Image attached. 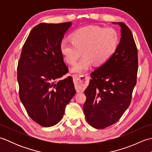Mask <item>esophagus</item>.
I'll return each instance as SVG.
<instances>
[{"instance_id": "obj_1", "label": "esophagus", "mask_w": 152, "mask_h": 152, "mask_svg": "<svg viewBox=\"0 0 152 152\" xmlns=\"http://www.w3.org/2000/svg\"><path fill=\"white\" fill-rule=\"evenodd\" d=\"M72 78L75 83L76 89L78 91H82L85 88L86 82L88 81L89 78L86 76H78L76 74H73Z\"/></svg>"}]
</instances>
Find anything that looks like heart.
I'll return each instance as SVG.
<instances>
[{"mask_svg": "<svg viewBox=\"0 0 152 152\" xmlns=\"http://www.w3.org/2000/svg\"><path fill=\"white\" fill-rule=\"evenodd\" d=\"M119 44L117 32L112 28L89 26L72 33L71 42L63 40L61 52L67 63L74 64L82 51L83 57L71 69L73 73L82 74L92 64L103 65L114 56Z\"/></svg>", "mask_w": 152, "mask_h": 152, "instance_id": "heart-1", "label": "heart"}]
</instances>
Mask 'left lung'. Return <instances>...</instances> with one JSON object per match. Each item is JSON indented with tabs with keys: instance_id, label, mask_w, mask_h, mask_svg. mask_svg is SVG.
<instances>
[{
	"instance_id": "obj_1",
	"label": "left lung",
	"mask_w": 152,
	"mask_h": 152,
	"mask_svg": "<svg viewBox=\"0 0 152 152\" xmlns=\"http://www.w3.org/2000/svg\"><path fill=\"white\" fill-rule=\"evenodd\" d=\"M117 50L110 59L91 73L84 93L83 112L93 127L101 129L117 122L130 105L137 83L138 55L131 30L124 23Z\"/></svg>"
}]
</instances>
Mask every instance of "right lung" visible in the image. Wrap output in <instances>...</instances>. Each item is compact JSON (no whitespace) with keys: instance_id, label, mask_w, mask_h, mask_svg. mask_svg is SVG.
I'll use <instances>...</instances> for the list:
<instances>
[{"instance_id":"right-lung-1","label":"right lung","mask_w":152,"mask_h":152,"mask_svg":"<svg viewBox=\"0 0 152 152\" xmlns=\"http://www.w3.org/2000/svg\"><path fill=\"white\" fill-rule=\"evenodd\" d=\"M72 22L34 27L23 46L18 66L19 98L31 119L51 127L62 119L75 95L72 78L57 80L68 72L60 44Z\"/></svg>"}]
</instances>
